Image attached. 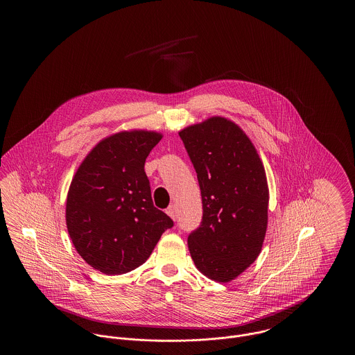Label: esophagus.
<instances>
[{"label": "esophagus", "instance_id": "1", "mask_svg": "<svg viewBox=\"0 0 355 355\" xmlns=\"http://www.w3.org/2000/svg\"><path fill=\"white\" fill-rule=\"evenodd\" d=\"M166 213L169 216L170 218L175 220V216H177V209H175V205H170L169 207L166 209Z\"/></svg>", "mask_w": 355, "mask_h": 355}]
</instances>
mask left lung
<instances>
[{
    "instance_id": "8db88e82",
    "label": "left lung",
    "mask_w": 355,
    "mask_h": 355,
    "mask_svg": "<svg viewBox=\"0 0 355 355\" xmlns=\"http://www.w3.org/2000/svg\"><path fill=\"white\" fill-rule=\"evenodd\" d=\"M197 173L202 222L187 236L197 269L229 282L261 253L268 227L269 187L262 161L234 122L211 117L180 132Z\"/></svg>"
}]
</instances>
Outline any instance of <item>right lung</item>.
<instances>
[{
    "label": "right lung",
    "mask_w": 355,
    "mask_h": 355,
    "mask_svg": "<svg viewBox=\"0 0 355 355\" xmlns=\"http://www.w3.org/2000/svg\"><path fill=\"white\" fill-rule=\"evenodd\" d=\"M162 135L132 130L110 135L86 155L67 198V226L78 254L96 270H135L173 220L153 205L145 161Z\"/></svg>",
    "instance_id": "add662e5"
}]
</instances>
